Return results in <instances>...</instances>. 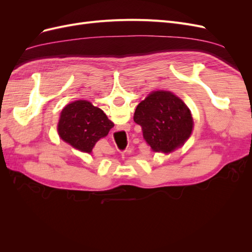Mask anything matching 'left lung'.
Returning a JSON list of instances; mask_svg holds the SVG:
<instances>
[{
    "label": "left lung",
    "mask_w": 252,
    "mask_h": 252,
    "mask_svg": "<svg viewBox=\"0 0 252 252\" xmlns=\"http://www.w3.org/2000/svg\"><path fill=\"white\" fill-rule=\"evenodd\" d=\"M134 122L154 151L171 152L191 134V113L180 97L169 91L150 94L135 109Z\"/></svg>",
    "instance_id": "obj_1"
}]
</instances>
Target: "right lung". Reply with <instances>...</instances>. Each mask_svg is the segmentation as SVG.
Instances as JSON below:
<instances>
[{"label":"right lung","instance_id":"1","mask_svg":"<svg viewBox=\"0 0 252 252\" xmlns=\"http://www.w3.org/2000/svg\"><path fill=\"white\" fill-rule=\"evenodd\" d=\"M113 123L100 108L88 101L68 104L61 113L58 131L61 138L81 151L91 152L95 143L108 134Z\"/></svg>","mask_w":252,"mask_h":252}]
</instances>
